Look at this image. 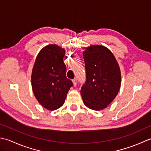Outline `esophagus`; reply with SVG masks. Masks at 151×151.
I'll list each match as a JSON object with an SVG mask.
<instances>
[{
  "instance_id": "34e87169",
  "label": "esophagus",
  "mask_w": 151,
  "mask_h": 151,
  "mask_svg": "<svg viewBox=\"0 0 151 151\" xmlns=\"http://www.w3.org/2000/svg\"><path fill=\"white\" fill-rule=\"evenodd\" d=\"M72 82H73V85H74V86H76V85H77V79H73V80H72Z\"/></svg>"
}]
</instances>
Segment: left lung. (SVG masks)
Here are the masks:
<instances>
[{
  "instance_id": "8db88e82",
  "label": "left lung",
  "mask_w": 151,
  "mask_h": 151,
  "mask_svg": "<svg viewBox=\"0 0 151 151\" xmlns=\"http://www.w3.org/2000/svg\"><path fill=\"white\" fill-rule=\"evenodd\" d=\"M83 52L86 81L81 94L89 109L100 111L106 108L121 88V73L113 53L104 45H91Z\"/></svg>"
}]
</instances>
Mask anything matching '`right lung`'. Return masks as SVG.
<instances>
[{
    "label": "right lung",
    "mask_w": 151,
    "mask_h": 151,
    "mask_svg": "<svg viewBox=\"0 0 151 151\" xmlns=\"http://www.w3.org/2000/svg\"><path fill=\"white\" fill-rule=\"evenodd\" d=\"M66 51L56 44L45 46L40 51L34 64L31 85L38 102L50 111L62 106L72 81L66 78L63 58Z\"/></svg>",
    "instance_id": "obj_1"
}]
</instances>
